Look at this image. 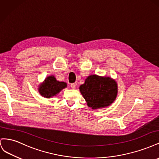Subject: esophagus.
Masks as SVG:
<instances>
[{
	"mask_svg": "<svg viewBox=\"0 0 159 159\" xmlns=\"http://www.w3.org/2000/svg\"><path fill=\"white\" fill-rule=\"evenodd\" d=\"M70 87H71V89H75V87H76V85H75V84H71L70 85Z\"/></svg>",
	"mask_w": 159,
	"mask_h": 159,
	"instance_id": "1",
	"label": "esophagus"
}]
</instances>
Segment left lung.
<instances>
[{
    "label": "left lung",
    "mask_w": 159,
    "mask_h": 159,
    "mask_svg": "<svg viewBox=\"0 0 159 159\" xmlns=\"http://www.w3.org/2000/svg\"><path fill=\"white\" fill-rule=\"evenodd\" d=\"M80 91L88 106L92 109L107 107L116 99L118 93L117 81L107 76L90 75L80 86Z\"/></svg>",
    "instance_id": "1"
}]
</instances>
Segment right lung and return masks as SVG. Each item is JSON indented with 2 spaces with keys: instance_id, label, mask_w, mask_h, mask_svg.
Returning <instances> with one entry per match:
<instances>
[{
  "instance_id": "1",
  "label": "right lung",
  "mask_w": 159,
  "mask_h": 159,
  "mask_svg": "<svg viewBox=\"0 0 159 159\" xmlns=\"http://www.w3.org/2000/svg\"><path fill=\"white\" fill-rule=\"evenodd\" d=\"M67 87V84L57 81L54 75H49L38 85V91L42 97L51 98L56 96L60 91Z\"/></svg>"
}]
</instances>
